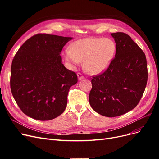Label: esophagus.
Masks as SVG:
<instances>
[{"label": "esophagus", "mask_w": 159, "mask_h": 159, "mask_svg": "<svg viewBox=\"0 0 159 159\" xmlns=\"http://www.w3.org/2000/svg\"><path fill=\"white\" fill-rule=\"evenodd\" d=\"M77 75H78V78L79 80H83L84 78V76L81 73H78Z\"/></svg>", "instance_id": "obj_1"}]
</instances>
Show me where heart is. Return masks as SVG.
Segmentation results:
<instances>
[{"mask_svg": "<svg viewBox=\"0 0 159 159\" xmlns=\"http://www.w3.org/2000/svg\"><path fill=\"white\" fill-rule=\"evenodd\" d=\"M116 52L115 42L109 38H87L77 40L64 51L66 61L72 67L84 61V70L89 74L102 73L110 65Z\"/></svg>", "mask_w": 159, "mask_h": 159, "instance_id": "b5f03b06", "label": "heart"}]
</instances>
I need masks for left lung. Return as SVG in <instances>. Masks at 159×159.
I'll use <instances>...</instances> for the list:
<instances>
[{"label":"left lung","mask_w":159,"mask_h":159,"mask_svg":"<svg viewBox=\"0 0 159 159\" xmlns=\"http://www.w3.org/2000/svg\"><path fill=\"white\" fill-rule=\"evenodd\" d=\"M111 35L116 53L108 68L93 77L89 101L95 112L114 117L137 106L146 88L148 72L145 53L131 37L123 32Z\"/></svg>","instance_id":"8db88e82"}]
</instances>
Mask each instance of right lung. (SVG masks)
<instances>
[{"label":"right lung","instance_id":"add662e5","mask_svg":"<svg viewBox=\"0 0 159 159\" xmlns=\"http://www.w3.org/2000/svg\"><path fill=\"white\" fill-rule=\"evenodd\" d=\"M71 37L38 34L27 40L14 56L11 89L22 111L39 121L58 117L66 109L74 71L62 64L61 52Z\"/></svg>","mask_w":159,"mask_h":159}]
</instances>
